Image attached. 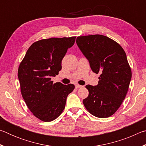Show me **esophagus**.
Wrapping results in <instances>:
<instances>
[{"instance_id": "34e87169", "label": "esophagus", "mask_w": 146, "mask_h": 146, "mask_svg": "<svg viewBox=\"0 0 146 146\" xmlns=\"http://www.w3.org/2000/svg\"><path fill=\"white\" fill-rule=\"evenodd\" d=\"M82 87H83L82 86H80V85H78V84H76V85H75V88H76V89L81 88H82Z\"/></svg>"}]
</instances>
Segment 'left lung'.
Returning a JSON list of instances; mask_svg holds the SVG:
<instances>
[{
    "mask_svg": "<svg viewBox=\"0 0 146 146\" xmlns=\"http://www.w3.org/2000/svg\"><path fill=\"white\" fill-rule=\"evenodd\" d=\"M76 42L91 70L100 74L98 85L86 86L89 95L84 105L95 117H110L122 104L131 79L126 54L117 42L101 35L78 36Z\"/></svg>",
    "mask_w": 146,
    "mask_h": 146,
    "instance_id": "left-lung-1",
    "label": "left lung"
}]
</instances>
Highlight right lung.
<instances>
[{
	"mask_svg": "<svg viewBox=\"0 0 146 146\" xmlns=\"http://www.w3.org/2000/svg\"><path fill=\"white\" fill-rule=\"evenodd\" d=\"M76 36L50 38L29 47L18 70L22 96L29 110L38 119L51 122L65 108L68 95L75 86L53 83L51 76L62 69V60Z\"/></svg>",
	"mask_w": 146,
	"mask_h": 146,
	"instance_id": "add662e5",
	"label": "right lung"
}]
</instances>
